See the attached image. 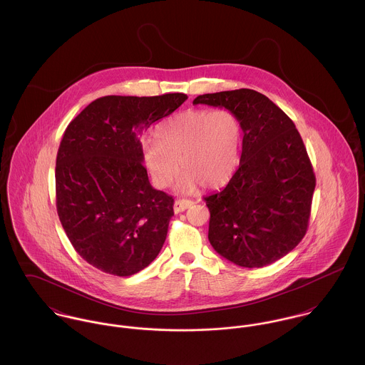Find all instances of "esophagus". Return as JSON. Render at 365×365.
I'll return each instance as SVG.
<instances>
[{
	"mask_svg": "<svg viewBox=\"0 0 365 365\" xmlns=\"http://www.w3.org/2000/svg\"><path fill=\"white\" fill-rule=\"evenodd\" d=\"M191 207H192V201H190V200H176L174 204V212L175 213H180V212L191 208Z\"/></svg>",
	"mask_w": 365,
	"mask_h": 365,
	"instance_id": "obj_1",
	"label": "esophagus"
}]
</instances>
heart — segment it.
<instances>
[{"mask_svg":"<svg viewBox=\"0 0 365 365\" xmlns=\"http://www.w3.org/2000/svg\"><path fill=\"white\" fill-rule=\"evenodd\" d=\"M155 140L142 148V160L160 189L173 185L179 171V187L216 189L235 174L242 149L240 118L228 109H189L160 123ZM181 167H178V164Z\"/></svg>","mask_w":365,"mask_h":365,"instance_id":"1","label":"heart"}]
</instances>
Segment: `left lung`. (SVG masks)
<instances>
[{"instance_id":"1","label":"left lung","mask_w":365,"mask_h":365,"mask_svg":"<svg viewBox=\"0 0 365 365\" xmlns=\"http://www.w3.org/2000/svg\"><path fill=\"white\" fill-rule=\"evenodd\" d=\"M192 104L226 108L242 123L240 167L226 187L205 197L209 242L240 267L284 257L307 234L316 186L293 120L268 97L240 88L198 96Z\"/></svg>"}]
</instances>
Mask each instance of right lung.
<instances>
[{"mask_svg":"<svg viewBox=\"0 0 365 365\" xmlns=\"http://www.w3.org/2000/svg\"><path fill=\"white\" fill-rule=\"evenodd\" d=\"M187 100L105 96L68 124L56 158V207L79 256L130 277L155 260L174 216V198L152 187L139 135Z\"/></svg>","mask_w":365,"mask_h":365,"instance_id":"obj_1","label":"right lung"}]
</instances>
